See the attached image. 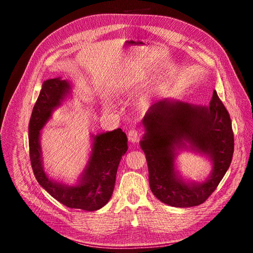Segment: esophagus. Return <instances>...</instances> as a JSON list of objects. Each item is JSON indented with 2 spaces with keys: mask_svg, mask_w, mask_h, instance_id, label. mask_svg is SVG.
I'll return each mask as SVG.
<instances>
[{
  "mask_svg": "<svg viewBox=\"0 0 253 253\" xmlns=\"http://www.w3.org/2000/svg\"><path fill=\"white\" fill-rule=\"evenodd\" d=\"M142 133L136 129H131L128 131V140L131 143H136L140 141Z\"/></svg>",
  "mask_w": 253,
  "mask_h": 253,
  "instance_id": "obj_1",
  "label": "esophagus"
}]
</instances>
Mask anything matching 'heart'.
Returning <instances> with one entry per match:
<instances>
[{
    "mask_svg": "<svg viewBox=\"0 0 253 253\" xmlns=\"http://www.w3.org/2000/svg\"><path fill=\"white\" fill-rule=\"evenodd\" d=\"M126 85L125 84H123V85H122V90H125V89H126Z\"/></svg>",
    "mask_w": 253,
    "mask_h": 253,
    "instance_id": "heart-1",
    "label": "heart"
}]
</instances>
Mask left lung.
<instances>
[{"mask_svg": "<svg viewBox=\"0 0 253 253\" xmlns=\"http://www.w3.org/2000/svg\"><path fill=\"white\" fill-rule=\"evenodd\" d=\"M146 133L141 147L146 154L152 193L173 207H192L205 202L222 181L231 164L234 137L229 112L216 91L209 107L162 100L144 117ZM186 139L206 153L214 164L213 174L202 184H187L175 176L174 144Z\"/></svg>", "mask_w": 253, "mask_h": 253, "instance_id": "1", "label": "left lung"}]
</instances>
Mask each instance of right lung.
<instances>
[{
  "label": "right lung",
  "mask_w": 253,
  "mask_h": 253,
  "mask_svg": "<svg viewBox=\"0 0 253 253\" xmlns=\"http://www.w3.org/2000/svg\"><path fill=\"white\" fill-rule=\"evenodd\" d=\"M68 89L69 84L64 80L50 79L44 82L29 121L30 163L37 181L52 198L69 208L94 211L107 204L113 193L120 161L128 149L127 136L121 128L95 135L92 153L81 184L67 187L53 183L42 167L40 130Z\"/></svg>",
  "instance_id": "add662e5"
}]
</instances>
